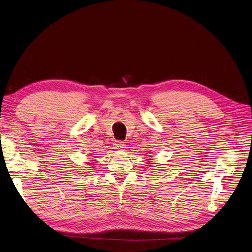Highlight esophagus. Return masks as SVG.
I'll list each match as a JSON object with an SVG mask.
<instances>
[{
  "instance_id": "1",
  "label": "esophagus",
  "mask_w": 252,
  "mask_h": 252,
  "mask_svg": "<svg viewBox=\"0 0 252 252\" xmlns=\"http://www.w3.org/2000/svg\"><path fill=\"white\" fill-rule=\"evenodd\" d=\"M113 147H114V149H116V150H124V149L126 148L125 144H124L123 142H121V141L115 142L114 145H113Z\"/></svg>"
}]
</instances>
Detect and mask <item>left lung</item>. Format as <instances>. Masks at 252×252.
Returning <instances> with one entry per match:
<instances>
[{"label":"left lung","mask_w":252,"mask_h":252,"mask_svg":"<svg viewBox=\"0 0 252 252\" xmlns=\"http://www.w3.org/2000/svg\"><path fill=\"white\" fill-rule=\"evenodd\" d=\"M150 157H153V156H150ZM148 160V162H147V164H150L151 163V160H153V159H151V158H149V159H147ZM152 164V163H151Z\"/></svg>","instance_id":"8db88e82"}]
</instances>
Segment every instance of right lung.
Instances as JSON below:
<instances>
[{
  "label": "right lung",
  "instance_id": "obj_1",
  "mask_svg": "<svg viewBox=\"0 0 252 252\" xmlns=\"http://www.w3.org/2000/svg\"><path fill=\"white\" fill-rule=\"evenodd\" d=\"M93 161H94V160H93ZM88 165H94V164H93L92 162H91V163H89V162H88Z\"/></svg>",
  "mask_w": 252,
  "mask_h": 252
}]
</instances>
